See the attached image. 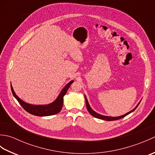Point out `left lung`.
<instances>
[{
  "label": "left lung",
  "instance_id": "8db88e82",
  "mask_svg": "<svg viewBox=\"0 0 155 155\" xmlns=\"http://www.w3.org/2000/svg\"><path fill=\"white\" fill-rule=\"evenodd\" d=\"M84 97H85V101H86V106H87V109H88V112H89V113L91 114V115H93V116L94 117H95V118H99V119H102V120H107V121H111V120H118V119H120V118H123V117H126L127 115H128V114H130V113H132V112H133L134 110L136 109V108H137V107L139 106V104H140V102H139V104H137V106L134 108V109H133L132 110H130V112H128V113H127V114H124V115H122V116H120V117H108V116H103V115H101V114H98V113H97L96 112H94L93 109H92L91 108V107H90V105H89V104H88V101H87V97L84 96Z\"/></svg>",
  "mask_w": 155,
  "mask_h": 155
}]
</instances>
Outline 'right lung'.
<instances>
[{
  "label": "right lung",
  "instance_id": "right-lung-1",
  "mask_svg": "<svg viewBox=\"0 0 155 155\" xmlns=\"http://www.w3.org/2000/svg\"><path fill=\"white\" fill-rule=\"evenodd\" d=\"M74 81H71V82L66 85L59 94L57 98L56 99L53 103L47 105H33L31 104H28L22 101L21 98L16 96L14 90H13L12 85H11V91L13 96H14L16 99L18 101L19 104L21 105L24 109L31 114L35 115V116L38 117H46V116H51L55 114H57L61 111V108L63 104V97L67 93L68 88L70 87L71 84L73 83Z\"/></svg>",
  "mask_w": 155,
  "mask_h": 155
}]
</instances>
